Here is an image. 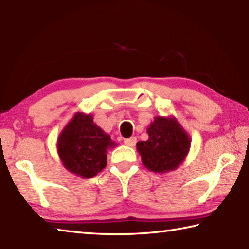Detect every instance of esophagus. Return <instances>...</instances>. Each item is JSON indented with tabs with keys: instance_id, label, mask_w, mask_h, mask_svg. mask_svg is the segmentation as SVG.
<instances>
[{
	"instance_id": "1",
	"label": "esophagus",
	"mask_w": 249,
	"mask_h": 249,
	"mask_svg": "<svg viewBox=\"0 0 249 249\" xmlns=\"http://www.w3.org/2000/svg\"><path fill=\"white\" fill-rule=\"evenodd\" d=\"M137 143V138L136 137H131L129 139H125L124 140V144L128 145V146H134Z\"/></svg>"
}]
</instances>
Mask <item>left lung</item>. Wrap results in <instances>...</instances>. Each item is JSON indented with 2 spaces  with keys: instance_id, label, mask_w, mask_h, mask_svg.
Segmentation results:
<instances>
[{
  "instance_id": "obj_1",
  "label": "left lung",
  "mask_w": 249,
  "mask_h": 249,
  "mask_svg": "<svg viewBox=\"0 0 249 249\" xmlns=\"http://www.w3.org/2000/svg\"><path fill=\"white\" fill-rule=\"evenodd\" d=\"M149 139L137 143L142 163L149 171L164 174L175 171L184 162L191 139L175 117L156 116L146 129Z\"/></svg>"
}]
</instances>
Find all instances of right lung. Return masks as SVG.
Instances as JSON below:
<instances>
[{"label": "right lung", "mask_w": 249, "mask_h": 249, "mask_svg": "<svg viewBox=\"0 0 249 249\" xmlns=\"http://www.w3.org/2000/svg\"><path fill=\"white\" fill-rule=\"evenodd\" d=\"M116 146L90 113L76 112L59 134L56 151L64 168L82 178L97 175L107 165V151Z\"/></svg>", "instance_id": "1"}]
</instances>
